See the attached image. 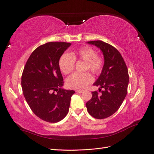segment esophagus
<instances>
[{"instance_id":"1","label":"esophagus","mask_w":154,"mask_h":154,"mask_svg":"<svg viewBox=\"0 0 154 154\" xmlns=\"http://www.w3.org/2000/svg\"><path fill=\"white\" fill-rule=\"evenodd\" d=\"M75 92L76 93H82L83 92V91H82V90H76Z\"/></svg>"}]
</instances>
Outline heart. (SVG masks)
<instances>
[{
    "instance_id": "1",
    "label": "heart",
    "mask_w": 154,
    "mask_h": 154,
    "mask_svg": "<svg viewBox=\"0 0 154 154\" xmlns=\"http://www.w3.org/2000/svg\"><path fill=\"white\" fill-rule=\"evenodd\" d=\"M76 60L84 61V71L89 70L95 75H100L103 69L104 61L96 51L90 46L85 45L73 51L71 54L63 53L58 61L59 68L63 74L71 73L74 69ZM93 81V76L90 72L74 73L66 80V85L69 88L83 89Z\"/></svg>"
}]
</instances>
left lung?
<instances>
[{
    "mask_svg": "<svg viewBox=\"0 0 154 154\" xmlns=\"http://www.w3.org/2000/svg\"><path fill=\"white\" fill-rule=\"evenodd\" d=\"M98 47L104 55L103 69L94 85L99 91L92 92V98L86 103L88 112L93 118L105 119L114 114L122 105L127 94L129 82L128 69L124 59L114 46L101 40L88 42ZM103 88V91L101 88Z\"/></svg>",
    "mask_w": 154,
    "mask_h": 154,
    "instance_id": "8db88e82",
    "label": "left lung"
}]
</instances>
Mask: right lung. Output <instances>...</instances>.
Returning a JSON list of instances; mask_svg holds the SVG:
<instances>
[{
    "label": "right lung",
    "instance_id": "obj_1",
    "mask_svg": "<svg viewBox=\"0 0 154 154\" xmlns=\"http://www.w3.org/2000/svg\"><path fill=\"white\" fill-rule=\"evenodd\" d=\"M71 43L51 42L41 45L31 53L22 74V92L36 116L57 123L67 116L74 91L65 90L59 59Z\"/></svg>",
    "mask_w": 154,
    "mask_h": 154
}]
</instances>
